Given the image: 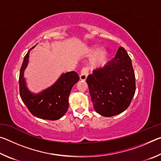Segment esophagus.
<instances>
[{
  "label": "esophagus",
  "mask_w": 161,
  "mask_h": 161,
  "mask_svg": "<svg viewBox=\"0 0 161 161\" xmlns=\"http://www.w3.org/2000/svg\"><path fill=\"white\" fill-rule=\"evenodd\" d=\"M88 69H87V68L86 67H84L82 69L81 71V74L80 75V78L81 80H83V81H85L87 78V76H88Z\"/></svg>",
  "instance_id": "obj_1"
}]
</instances>
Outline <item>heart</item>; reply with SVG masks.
Masks as SVG:
<instances>
[{
    "mask_svg": "<svg viewBox=\"0 0 161 161\" xmlns=\"http://www.w3.org/2000/svg\"><path fill=\"white\" fill-rule=\"evenodd\" d=\"M84 54L86 57H92L89 66L92 69H99L105 67L109 60L111 53L108 49L102 48L100 45L94 44L85 48Z\"/></svg>",
    "mask_w": 161,
    "mask_h": 161,
    "instance_id": "obj_1",
    "label": "heart"
}]
</instances>
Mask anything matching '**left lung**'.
Listing matches in <instances>:
<instances>
[{"instance_id": "left-lung-1", "label": "left lung", "mask_w": 161, "mask_h": 161, "mask_svg": "<svg viewBox=\"0 0 161 161\" xmlns=\"http://www.w3.org/2000/svg\"><path fill=\"white\" fill-rule=\"evenodd\" d=\"M94 110L110 117L129 107L136 91L135 74L131 59L120 47L115 58L105 67L94 70L86 79Z\"/></svg>"}]
</instances>
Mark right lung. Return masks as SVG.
<instances>
[{
  "label": "right lung",
  "mask_w": 161,
  "mask_h": 161,
  "mask_svg": "<svg viewBox=\"0 0 161 161\" xmlns=\"http://www.w3.org/2000/svg\"><path fill=\"white\" fill-rule=\"evenodd\" d=\"M35 47L28 50L22 64L19 77L20 95L32 115L41 119L54 121L62 118L67 112L71 89L80 80V77L74 71L62 73L53 85L37 94L32 93L27 86L24 72L29 62L30 52Z\"/></svg>",
  "instance_id": "obj_1"
}]
</instances>
